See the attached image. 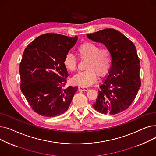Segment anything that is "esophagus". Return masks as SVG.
<instances>
[{
  "instance_id": "34e87169",
  "label": "esophagus",
  "mask_w": 156,
  "mask_h": 156,
  "mask_svg": "<svg viewBox=\"0 0 156 156\" xmlns=\"http://www.w3.org/2000/svg\"><path fill=\"white\" fill-rule=\"evenodd\" d=\"M78 89H79V90H80V91H88V88L87 87H81V86H80L78 87Z\"/></svg>"
}]
</instances>
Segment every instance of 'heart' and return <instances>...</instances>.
I'll return each instance as SVG.
<instances>
[{
  "mask_svg": "<svg viewBox=\"0 0 156 156\" xmlns=\"http://www.w3.org/2000/svg\"><path fill=\"white\" fill-rule=\"evenodd\" d=\"M77 55L82 60H87L85 71L80 72L74 76V83L81 87L92 85L97 80V74L101 76L109 70L111 62V53L106 47H102L95 43L85 42L77 48ZM63 64L70 71H75L77 68V59L69 52L65 55Z\"/></svg>",
  "mask_w": 156,
  "mask_h": 156,
  "instance_id": "1",
  "label": "heart"
}]
</instances>
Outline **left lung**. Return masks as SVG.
Masks as SVG:
<instances>
[{"instance_id":"obj_1","label":"left lung","mask_w":156,"mask_h":156,"mask_svg":"<svg viewBox=\"0 0 156 156\" xmlns=\"http://www.w3.org/2000/svg\"><path fill=\"white\" fill-rule=\"evenodd\" d=\"M95 42L104 44L111 53V66L100 85L93 107L111 115L128 109L140 88V61L133 43L121 32L108 28L87 35Z\"/></svg>"}]
</instances>
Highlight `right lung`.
Instances as JSON below:
<instances>
[{"mask_svg":"<svg viewBox=\"0 0 156 156\" xmlns=\"http://www.w3.org/2000/svg\"><path fill=\"white\" fill-rule=\"evenodd\" d=\"M78 37L40 35L24 49L20 66L21 90L32 109L41 116L61 115L69 107L78 87L63 88L68 76L65 55Z\"/></svg>","mask_w":156,"mask_h":156,"instance_id":"add662e5","label":"right lung"}]
</instances>
